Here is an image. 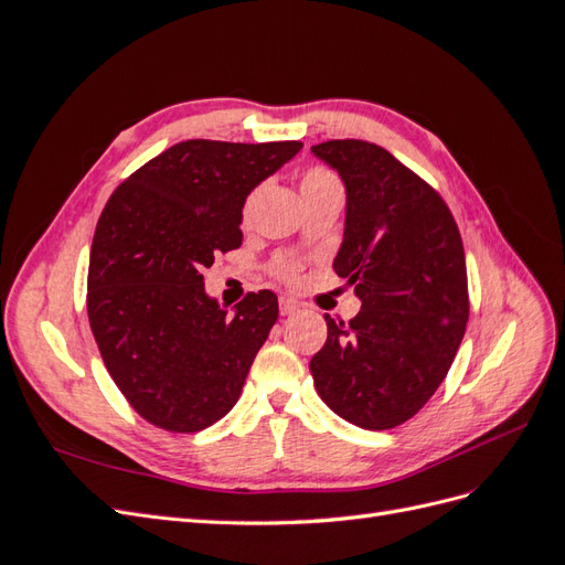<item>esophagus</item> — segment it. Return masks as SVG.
<instances>
[{"label": "esophagus", "mask_w": 565, "mask_h": 565, "mask_svg": "<svg viewBox=\"0 0 565 565\" xmlns=\"http://www.w3.org/2000/svg\"><path fill=\"white\" fill-rule=\"evenodd\" d=\"M299 311V303L289 297H280V316H292Z\"/></svg>", "instance_id": "34e87169"}]
</instances>
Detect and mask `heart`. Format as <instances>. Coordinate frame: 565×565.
I'll return each mask as SVG.
<instances>
[{
    "instance_id": "1",
    "label": "heart",
    "mask_w": 565,
    "mask_h": 565,
    "mask_svg": "<svg viewBox=\"0 0 565 565\" xmlns=\"http://www.w3.org/2000/svg\"><path fill=\"white\" fill-rule=\"evenodd\" d=\"M332 181H337V177L330 172V169L309 167L301 174V195L309 193V191H316V188H320L324 183H332ZM259 191H262V188H252V191L247 193V198L243 202V216L245 218L252 214L254 200H256V195H259ZM270 273H273V278L280 280V282H297L299 273H301V262L297 259V256H280V259L273 262Z\"/></svg>"
}]
</instances>
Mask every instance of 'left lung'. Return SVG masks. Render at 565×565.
<instances>
[{
    "label": "left lung",
    "mask_w": 565,
    "mask_h": 565,
    "mask_svg": "<svg viewBox=\"0 0 565 565\" xmlns=\"http://www.w3.org/2000/svg\"><path fill=\"white\" fill-rule=\"evenodd\" d=\"M313 152L347 183L334 270L363 306L349 322L324 316L309 367L332 413L386 431L419 413L455 361L469 320L465 247L446 200L382 146L337 139Z\"/></svg>",
    "instance_id": "1"
}]
</instances>
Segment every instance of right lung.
Masks as SVG:
<instances>
[{"label":"right lung","mask_w":565,"mask_h":565,"mask_svg":"<svg viewBox=\"0 0 565 565\" xmlns=\"http://www.w3.org/2000/svg\"><path fill=\"white\" fill-rule=\"evenodd\" d=\"M301 141H181L115 188L96 224L87 313L100 358L127 403L172 434L231 413L278 297L245 295L235 316L204 295L202 268L243 245L252 188Z\"/></svg>","instance_id":"right-lung-1"}]
</instances>
